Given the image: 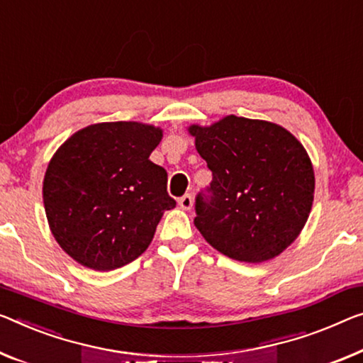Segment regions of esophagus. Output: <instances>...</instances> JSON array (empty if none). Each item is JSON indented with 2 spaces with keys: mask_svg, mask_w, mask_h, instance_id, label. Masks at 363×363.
I'll return each mask as SVG.
<instances>
[{
  "mask_svg": "<svg viewBox=\"0 0 363 363\" xmlns=\"http://www.w3.org/2000/svg\"><path fill=\"white\" fill-rule=\"evenodd\" d=\"M178 204H180V208L185 209V211L191 209V206H193V196H191V194H183V196H182L180 199H178Z\"/></svg>",
  "mask_w": 363,
  "mask_h": 363,
  "instance_id": "obj_1",
  "label": "esophagus"
}]
</instances>
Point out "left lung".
<instances>
[{"label": "left lung", "instance_id": "left-lung-1", "mask_svg": "<svg viewBox=\"0 0 363 363\" xmlns=\"http://www.w3.org/2000/svg\"><path fill=\"white\" fill-rule=\"evenodd\" d=\"M188 131L213 172L194 204L201 235L245 263L281 255L302 232L313 204V165L298 139L276 123L235 115Z\"/></svg>", "mask_w": 363, "mask_h": 363}]
</instances>
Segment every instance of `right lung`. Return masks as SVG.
Here are the masks:
<instances>
[{"mask_svg": "<svg viewBox=\"0 0 363 363\" xmlns=\"http://www.w3.org/2000/svg\"><path fill=\"white\" fill-rule=\"evenodd\" d=\"M160 128L111 121L82 128L50 160L43 204L50 230L77 263L111 271L141 256L164 211L175 208L167 172L149 155Z\"/></svg>", "mask_w": 363, "mask_h": 363, "instance_id": "1", "label": "right lung"}]
</instances>
